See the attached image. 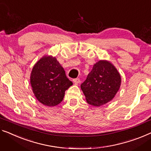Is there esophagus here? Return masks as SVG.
Returning a JSON list of instances; mask_svg holds the SVG:
<instances>
[{
	"label": "esophagus",
	"instance_id": "1",
	"mask_svg": "<svg viewBox=\"0 0 151 151\" xmlns=\"http://www.w3.org/2000/svg\"><path fill=\"white\" fill-rule=\"evenodd\" d=\"M80 81H81V80H80L79 78H74V79H73V82H74V83H75V84H76V85L78 84V83H80Z\"/></svg>",
	"mask_w": 151,
	"mask_h": 151
}]
</instances>
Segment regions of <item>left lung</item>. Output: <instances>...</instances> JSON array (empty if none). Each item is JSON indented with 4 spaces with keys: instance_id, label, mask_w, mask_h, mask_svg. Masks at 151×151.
<instances>
[{
    "instance_id": "obj_1",
    "label": "left lung",
    "mask_w": 151,
    "mask_h": 151,
    "mask_svg": "<svg viewBox=\"0 0 151 151\" xmlns=\"http://www.w3.org/2000/svg\"><path fill=\"white\" fill-rule=\"evenodd\" d=\"M121 76L111 63L100 60L93 65L81 88L88 104L94 106L112 100L121 85Z\"/></svg>"
}]
</instances>
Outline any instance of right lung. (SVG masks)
<instances>
[{"label": "right lung", "instance_id": "1", "mask_svg": "<svg viewBox=\"0 0 151 151\" xmlns=\"http://www.w3.org/2000/svg\"><path fill=\"white\" fill-rule=\"evenodd\" d=\"M30 83L35 97L48 106L59 104L66 90L73 85L60 63L51 56L41 58L34 66Z\"/></svg>", "mask_w": 151, "mask_h": 151}]
</instances>
